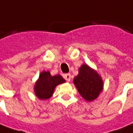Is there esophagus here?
Instances as JSON below:
<instances>
[{"mask_svg":"<svg viewBox=\"0 0 133 133\" xmlns=\"http://www.w3.org/2000/svg\"><path fill=\"white\" fill-rule=\"evenodd\" d=\"M64 77V79L67 82H70V80H71V75L70 74H66Z\"/></svg>","mask_w":133,"mask_h":133,"instance_id":"obj_1","label":"esophagus"}]
</instances>
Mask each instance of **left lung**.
Returning a JSON list of instances; mask_svg holds the SVG:
<instances>
[{
	"label": "left lung",
	"instance_id": "8db88e82",
	"mask_svg": "<svg viewBox=\"0 0 133 133\" xmlns=\"http://www.w3.org/2000/svg\"><path fill=\"white\" fill-rule=\"evenodd\" d=\"M74 84L79 93L88 101L97 98L103 87L101 76L87 64H82L79 69L78 75L74 78Z\"/></svg>",
	"mask_w": 133,
	"mask_h": 133
}]
</instances>
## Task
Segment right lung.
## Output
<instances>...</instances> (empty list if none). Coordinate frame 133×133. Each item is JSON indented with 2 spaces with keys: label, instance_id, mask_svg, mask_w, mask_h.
Segmentation results:
<instances>
[{
  "label": "right lung",
  "instance_id": "add662e5",
  "mask_svg": "<svg viewBox=\"0 0 133 133\" xmlns=\"http://www.w3.org/2000/svg\"><path fill=\"white\" fill-rule=\"evenodd\" d=\"M64 82L65 79L60 75L51 76L48 71H43L40 73L39 78L35 82L34 91L40 100L48 99L53 95L55 88Z\"/></svg>",
  "mask_w": 133,
  "mask_h": 133
}]
</instances>
